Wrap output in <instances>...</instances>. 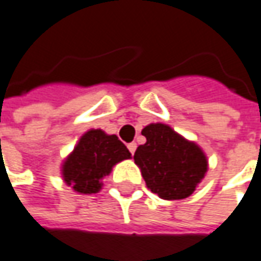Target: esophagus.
<instances>
[{
	"instance_id": "obj_1",
	"label": "esophagus",
	"mask_w": 261,
	"mask_h": 261,
	"mask_svg": "<svg viewBox=\"0 0 261 261\" xmlns=\"http://www.w3.org/2000/svg\"><path fill=\"white\" fill-rule=\"evenodd\" d=\"M127 149H129V151H130V153L134 155L135 151H136V143H135V142L129 143V145H127Z\"/></svg>"
}]
</instances>
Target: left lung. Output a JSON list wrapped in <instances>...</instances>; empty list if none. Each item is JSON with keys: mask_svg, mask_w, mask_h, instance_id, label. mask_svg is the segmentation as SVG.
I'll use <instances>...</instances> for the list:
<instances>
[{"mask_svg": "<svg viewBox=\"0 0 261 261\" xmlns=\"http://www.w3.org/2000/svg\"><path fill=\"white\" fill-rule=\"evenodd\" d=\"M146 142L135 152L146 187L162 200H184L205 176L208 161L197 143L187 141L164 123L142 129Z\"/></svg>", "mask_w": 261, "mask_h": 261, "instance_id": "obj_1", "label": "left lung"}]
</instances>
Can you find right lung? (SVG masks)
Masks as SVG:
<instances>
[{
	"label": "right lung",
	"mask_w": 261,
	"mask_h": 261,
	"mask_svg": "<svg viewBox=\"0 0 261 261\" xmlns=\"http://www.w3.org/2000/svg\"><path fill=\"white\" fill-rule=\"evenodd\" d=\"M130 158V152L116 135L102 129L87 130L61 165L64 182L79 194L100 191L105 176L120 161Z\"/></svg>",
	"instance_id": "add662e5"
}]
</instances>
